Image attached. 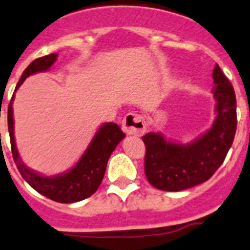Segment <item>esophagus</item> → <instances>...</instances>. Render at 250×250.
<instances>
[{"label": "esophagus", "instance_id": "obj_1", "mask_svg": "<svg viewBox=\"0 0 250 250\" xmlns=\"http://www.w3.org/2000/svg\"><path fill=\"white\" fill-rule=\"evenodd\" d=\"M122 129L128 136H142L146 132V123L140 114L128 113L123 118Z\"/></svg>", "mask_w": 250, "mask_h": 250}]
</instances>
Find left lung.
Listing matches in <instances>:
<instances>
[{"mask_svg": "<svg viewBox=\"0 0 250 250\" xmlns=\"http://www.w3.org/2000/svg\"><path fill=\"white\" fill-rule=\"evenodd\" d=\"M216 118L211 128L188 145L167 141L160 132L143 136L145 173L153 188L181 191L200 185L224 162L236 131L235 93L216 64L212 71Z\"/></svg>", "mask_w": 250, "mask_h": 250, "instance_id": "left-lung-1", "label": "left lung"}]
</instances>
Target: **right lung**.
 Returning a JSON list of instances; mask_svg holds the SVG:
<instances>
[{
	"mask_svg": "<svg viewBox=\"0 0 250 250\" xmlns=\"http://www.w3.org/2000/svg\"><path fill=\"white\" fill-rule=\"evenodd\" d=\"M56 58H58V54H49V55L34 60L25 69L15 90L20 88L23 80L32 74L49 70L56 62ZM14 97L15 95H12V99L8 104V133H10L11 151L14 156V161L23 180L41 195L58 203H77V201L92 196L95 191L98 190L103 180L108 160L112 152L114 151L117 145L125 137V134L119 128V125L112 122L102 125L97 133L94 134L92 142L89 143L88 148L85 149L83 156L79 158V161L75 164L73 168L64 173H59L56 176H42L26 166L17 151L14 136V113H12Z\"/></svg>",
	"mask_w": 250,
	"mask_h": 250,
	"instance_id": "1",
	"label": "right lung"
}]
</instances>
